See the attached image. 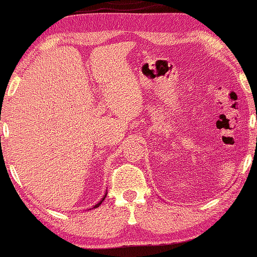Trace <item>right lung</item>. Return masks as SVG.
Returning a JSON list of instances; mask_svg holds the SVG:
<instances>
[{"mask_svg":"<svg viewBox=\"0 0 257 257\" xmlns=\"http://www.w3.org/2000/svg\"><path fill=\"white\" fill-rule=\"evenodd\" d=\"M105 197H106V193L104 194V197H103V198H102V199H100V200L98 201V203H97V204H96V205L92 207V209H95V207H98V206L100 205V204H102V203H103V200H104V199H105ZM90 210H91V209H90Z\"/></svg>","mask_w":257,"mask_h":257,"instance_id":"obj_1","label":"right lung"}]
</instances>
